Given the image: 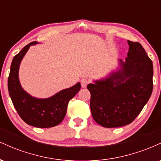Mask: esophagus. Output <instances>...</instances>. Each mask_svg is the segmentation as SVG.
<instances>
[{"label": "esophagus", "mask_w": 161, "mask_h": 161, "mask_svg": "<svg viewBox=\"0 0 161 161\" xmlns=\"http://www.w3.org/2000/svg\"><path fill=\"white\" fill-rule=\"evenodd\" d=\"M89 83V81L88 80V79H82V80H81V85H82V88H86L87 86V85Z\"/></svg>", "instance_id": "34e87169"}]
</instances>
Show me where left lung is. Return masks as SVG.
I'll return each instance as SVG.
<instances>
[{
  "label": "left lung",
  "mask_w": 161,
  "mask_h": 161,
  "mask_svg": "<svg viewBox=\"0 0 161 161\" xmlns=\"http://www.w3.org/2000/svg\"><path fill=\"white\" fill-rule=\"evenodd\" d=\"M125 61L105 78L87 86L93 119L106 128L128 125L137 117L153 90V64L138 42L127 41Z\"/></svg>",
  "instance_id": "left-lung-1"
}]
</instances>
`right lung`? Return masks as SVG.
Returning <instances> with one entry per match:
<instances>
[{"label":"right lung","instance_id":"obj_1","mask_svg":"<svg viewBox=\"0 0 161 161\" xmlns=\"http://www.w3.org/2000/svg\"><path fill=\"white\" fill-rule=\"evenodd\" d=\"M36 44L37 42L29 43L13 59L8 77V91L14 108L25 123L38 128H50L63 121L68 103L80 90L81 84L78 82L47 98H37L27 93L19 82V66L30 46Z\"/></svg>","mask_w":161,"mask_h":161}]
</instances>
